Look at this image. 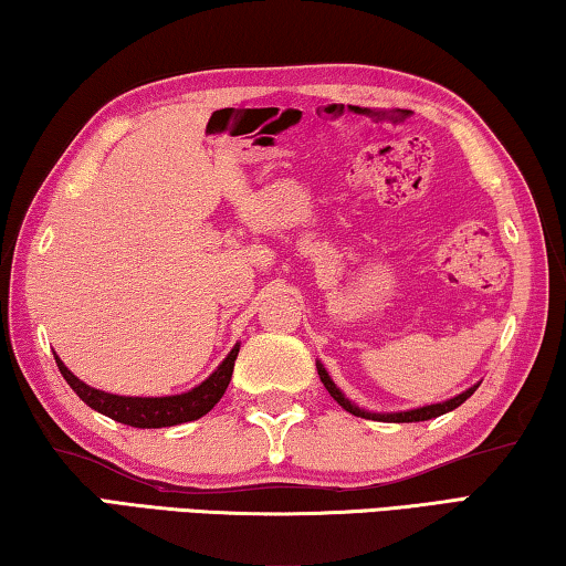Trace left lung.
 I'll list each match as a JSON object with an SVG mask.
<instances>
[{
    "label": "left lung",
    "mask_w": 566,
    "mask_h": 566,
    "mask_svg": "<svg viewBox=\"0 0 566 566\" xmlns=\"http://www.w3.org/2000/svg\"><path fill=\"white\" fill-rule=\"evenodd\" d=\"M318 366V376H321V381H323V386L328 388V394L333 396V401H338V406L340 409H346L348 413H354V416H360V419H374V421H388V423H411V421H429V419H437V416H441V413H447V411H453L457 409V406H461L467 401V398L476 391L479 386H474V388H469V391H464V394H459V396H453V398H449V401H443V403H431V406H423V409H413V411H401V413H368V411H364V409H358V406H354L348 401V398L338 391L336 388V384L331 381V376L326 374V368H323L321 364H316Z\"/></svg>",
    "instance_id": "obj_1"
}]
</instances>
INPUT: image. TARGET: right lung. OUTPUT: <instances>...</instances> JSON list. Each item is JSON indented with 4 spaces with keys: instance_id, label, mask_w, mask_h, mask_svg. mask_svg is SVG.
Listing matches in <instances>:
<instances>
[{
    "instance_id": "1",
    "label": "right lung",
    "mask_w": 566,
    "mask_h": 566,
    "mask_svg": "<svg viewBox=\"0 0 566 566\" xmlns=\"http://www.w3.org/2000/svg\"><path fill=\"white\" fill-rule=\"evenodd\" d=\"M238 350L240 346L230 350L228 358L216 368V374H210V378H206V381L192 388V391L180 394V396H160V398L115 396V394L97 391V388L82 384L72 370H67V366H64L60 358L54 360H57V368L64 376V381L70 384L72 391L77 394L90 409L105 413L119 423L135 426V429H163V426L196 421L220 401L230 384V376H233Z\"/></svg>"
}]
</instances>
